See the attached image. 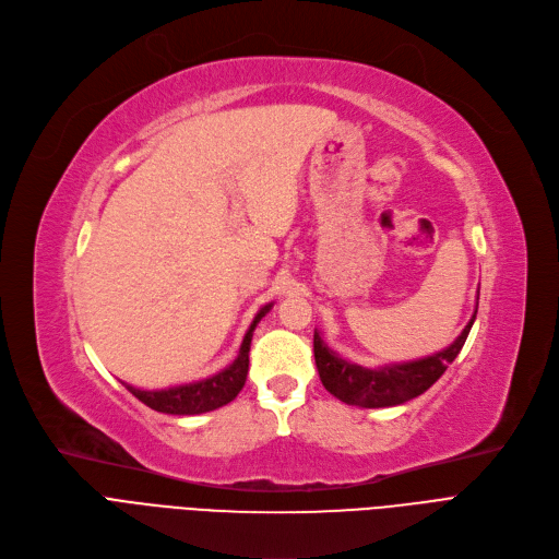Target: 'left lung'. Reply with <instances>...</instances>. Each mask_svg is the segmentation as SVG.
<instances>
[{
	"mask_svg": "<svg viewBox=\"0 0 559 559\" xmlns=\"http://www.w3.org/2000/svg\"><path fill=\"white\" fill-rule=\"evenodd\" d=\"M475 313L471 316L464 332L445 350L416 361L391 364L382 368H364L341 359L323 343L321 334L313 332V357L318 376H321L323 386L345 405L368 409L403 405L412 401V397L428 391L443 376L448 364L455 361L473 328Z\"/></svg>",
	"mask_w": 559,
	"mask_h": 559,
	"instance_id": "1",
	"label": "left lung"
}]
</instances>
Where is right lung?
I'll return each mask as SVG.
<instances>
[{"mask_svg": "<svg viewBox=\"0 0 559 559\" xmlns=\"http://www.w3.org/2000/svg\"><path fill=\"white\" fill-rule=\"evenodd\" d=\"M271 307L273 305H265L257 311L250 330L243 336L238 357L225 370H221V373L211 376L206 380H200V382L179 384V386L158 389V391H143V389L131 386V384H124V386L150 409L175 414V416H193V414L214 412V409L231 403L238 395V391L243 389L246 378H248V364H250L248 353H250V343H252V332L261 318L271 311Z\"/></svg>", "mask_w": 559, "mask_h": 559, "instance_id": "1", "label": "right lung"}]
</instances>
